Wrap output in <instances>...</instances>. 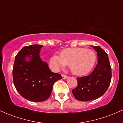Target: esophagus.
<instances>
[{"label":"esophagus","mask_w":123,"mask_h":123,"mask_svg":"<svg viewBox=\"0 0 123 123\" xmlns=\"http://www.w3.org/2000/svg\"><path fill=\"white\" fill-rule=\"evenodd\" d=\"M62 76L63 79H67V78H68V76H67V75H64V74H62Z\"/></svg>","instance_id":"1"}]
</instances>
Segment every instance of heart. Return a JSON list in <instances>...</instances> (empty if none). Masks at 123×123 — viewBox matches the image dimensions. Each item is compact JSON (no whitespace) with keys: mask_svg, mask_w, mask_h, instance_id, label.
<instances>
[{"mask_svg":"<svg viewBox=\"0 0 123 123\" xmlns=\"http://www.w3.org/2000/svg\"><path fill=\"white\" fill-rule=\"evenodd\" d=\"M96 61V55L92 49L71 48L62 51L59 56L53 55L50 59V64L55 71H58L67 65L74 74L83 75L91 71Z\"/></svg>","mask_w":123,"mask_h":123,"instance_id":"b5f03b06","label":"heart"}]
</instances>
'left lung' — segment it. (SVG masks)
<instances>
[{
	"mask_svg": "<svg viewBox=\"0 0 123 123\" xmlns=\"http://www.w3.org/2000/svg\"><path fill=\"white\" fill-rule=\"evenodd\" d=\"M98 63L88 76L77 78L78 85L72 90L77 100L82 102L93 100L104 94L110 84L111 69L107 54L99 46H94Z\"/></svg>",
	"mask_w": 123,
	"mask_h": 123,
	"instance_id": "8db88e82",
	"label": "left lung"
}]
</instances>
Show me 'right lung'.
Segmentation results:
<instances>
[{"label":"right lung","mask_w":123,"mask_h":123,"mask_svg":"<svg viewBox=\"0 0 123 123\" xmlns=\"http://www.w3.org/2000/svg\"><path fill=\"white\" fill-rule=\"evenodd\" d=\"M43 45L24 47L16 55L13 68V83L24 99L35 102L48 99L53 85L62 77L51 72L48 64L40 56Z\"/></svg>","instance_id":"right-lung-1"}]
</instances>
